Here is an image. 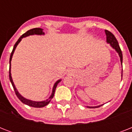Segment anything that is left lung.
Instances as JSON below:
<instances>
[{
    "label": "left lung",
    "mask_w": 132,
    "mask_h": 132,
    "mask_svg": "<svg viewBox=\"0 0 132 132\" xmlns=\"http://www.w3.org/2000/svg\"><path fill=\"white\" fill-rule=\"evenodd\" d=\"M105 34H106V40L107 42L110 44L111 46L114 48V49L116 50V51L119 53V57L121 58V64L123 63V54H122V51H121V48L119 46V44L118 43V41L115 38V36L113 35L110 31H109L108 30H105ZM122 76H123V72H122ZM101 105H98V106L96 107H89L87 106L89 108H98V107H101Z\"/></svg>",
    "instance_id": "obj_1"
}]
</instances>
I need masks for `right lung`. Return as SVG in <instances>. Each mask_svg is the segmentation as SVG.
<instances>
[{"label": "right lung", "mask_w": 132, "mask_h": 132, "mask_svg": "<svg viewBox=\"0 0 132 132\" xmlns=\"http://www.w3.org/2000/svg\"><path fill=\"white\" fill-rule=\"evenodd\" d=\"M42 29H40V28H34V29H30L29 31L24 33L23 35H22L20 38L18 40V41L15 42V45L13 46V51L11 52V55H10V59H9V80L11 81V84H12V86H13V89H14V91H15V93L16 94V96H18V98H19L20 100L22 102L24 103V104L27 105L29 106H31V107H34V108H42V107H44L46 105H47L49 102L51 101L53 97L54 96V94H55V89H56V87L57 86V84L59 83L61 81V79L60 80L57 81L55 82V84H54V86L53 88V92H52V94L51 95L49 98L46 99V101H31V100H29V99H27V98H24L23 96H21L20 93L18 92L17 89L15 88V85L13 84V80H12V78H11V58H12V56H13V54L14 53V51H15V48L17 46V45L19 44V42H20L22 40V38H25L27 36H31V35H44V33L42 31Z\"/></svg>", "instance_id": "add662e5"}]
</instances>
